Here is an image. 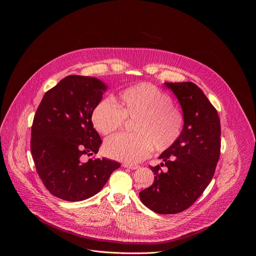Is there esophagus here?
I'll return each instance as SVG.
<instances>
[{"label":"esophagus","instance_id":"1","mask_svg":"<svg viewBox=\"0 0 256 256\" xmlns=\"http://www.w3.org/2000/svg\"><path fill=\"white\" fill-rule=\"evenodd\" d=\"M122 166L124 168H128V169H132V170H136L138 168V165H132V164H128V163H124Z\"/></svg>","mask_w":256,"mask_h":256}]
</instances>
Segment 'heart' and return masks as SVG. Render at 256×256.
Segmentation results:
<instances>
[{
  "label": "heart",
  "mask_w": 256,
  "mask_h": 256,
  "mask_svg": "<svg viewBox=\"0 0 256 256\" xmlns=\"http://www.w3.org/2000/svg\"><path fill=\"white\" fill-rule=\"evenodd\" d=\"M117 105L102 99L94 107L91 120L103 136L120 130L126 118H138L134 134H120L108 138L103 146L106 156L134 164L147 158L155 148L165 151L176 142L184 128V116L169 94L150 83L128 87L118 96Z\"/></svg>",
  "instance_id": "heart-1"
}]
</instances>
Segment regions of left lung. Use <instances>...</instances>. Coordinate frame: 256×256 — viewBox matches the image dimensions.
Returning <instances> with one entry per match:
<instances>
[{"label": "left lung", "mask_w": 256, "mask_h": 256, "mask_svg": "<svg viewBox=\"0 0 256 256\" xmlns=\"http://www.w3.org/2000/svg\"><path fill=\"white\" fill-rule=\"evenodd\" d=\"M179 101L184 128L171 148L151 167L154 184L140 192V202L153 212L178 214L188 208L204 192L214 176L221 151V124L216 108L192 82L165 83ZM165 164L168 170L163 172Z\"/></svg>", "instance_id": "8db88e82"}]
</instances>
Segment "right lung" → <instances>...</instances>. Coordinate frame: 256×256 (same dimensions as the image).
<instances>
[{"label": "right lung", "mask_w": 256, "mask_h": 256, "mask_svg": "<svg viewBox=\"0 0 256 256\" xmlns=\"http://www.w3.org/2000/svg\"><path fill=\"white\" fill-rule=\"evenodd\" d=\"M106 90L97 78L70 75L44 94L36 110L32 158L44 186L60 200L81 202L95 196L120 167L106 158L83 161L102 144L91 114Z\"/></svg>", "instance_id": "1"}]
</instances>
